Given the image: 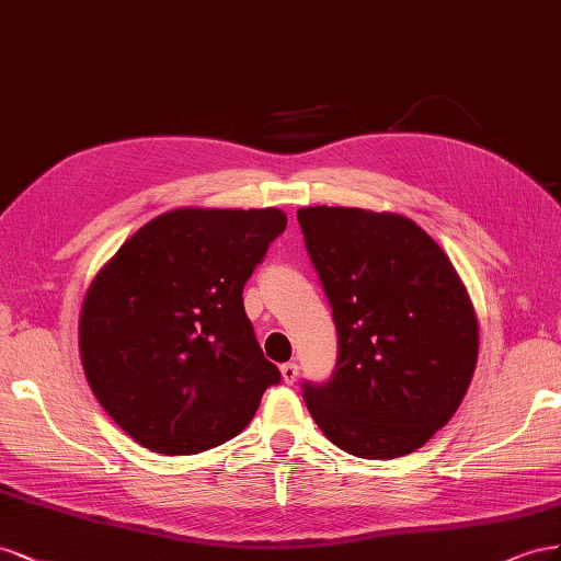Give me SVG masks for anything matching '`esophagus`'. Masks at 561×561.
Returning <instances> with one entry per match:
<instances>
[{
  "instance_id": "obj_1",
  "label": "esophagus",
  "mask_w": 561,
  "mask_h": 561,
  "mask_svg": "<svg viewBox=\"0 0 561 561\" xmlns=\"http://www.w3.org/2000/svg\"><path fill=\"white\" fill-rule=\"evenodd\" d=\"M282 378H284V382H296V378H298V364L296 362H286V364H282Z\"/></svg>"
}]
</instances>
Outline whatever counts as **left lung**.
<instances>
[{
    "mask_svg": "<svg viewBox=\"0 0 561 561\" xmlns=\"http://www.w3.org/2000/svg\"><path fill=\"white\" fill-rule=\"evenodd\" d=\"M339 331L327 382L302 380L339 449L390 460L451 421L474 374L479 327L466 284L413 220L345 206L298 209Z\"/></svg>",
    "mask_w": 561,
    "mask_h": 561,
    "instance_id": "left-lung-1",
    "label": "left lung"
}]
</instances>
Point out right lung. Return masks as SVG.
Instances as JSON below:
<instances>
[{
	"mask_svg": "<svg viewBox=\"0 0 561 561\" xmlns=\"http://www.w3.org/2000/svg\"><path fill=\"white\" fill-rule=\"evenodd\" d=\"M284 228L279 209H175L126 239L91 282L79 314L84 374L140 446L214 449L279 382L242 291Z\"/></svg>",
	"mask_w": 561,
	"mask_h": 561,
	"instance_id": "obj_1",
	"label": "right lung"
}]
</instances>
